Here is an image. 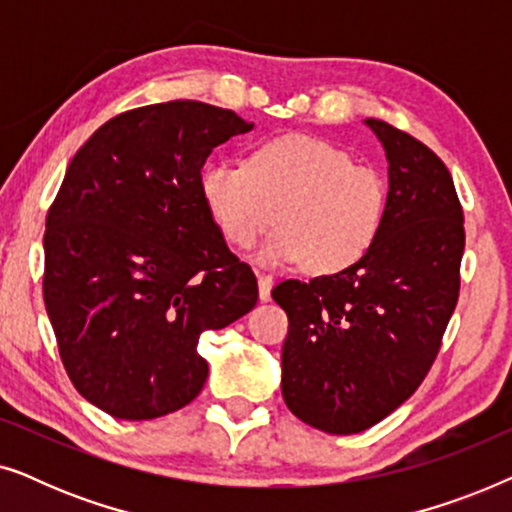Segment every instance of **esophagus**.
Instances as JSON below:
<instances>
[{"label":"esophagus","mask_w":512,"mask_h":512,"mask_svg":"<svg viewBox=\"0 0 512 512\" xmlns=\"http://www.w3.org/2000/svg\"><path fill=\"white\" fill-rule=\"evenodd\" d=\"M272 284H275V279L272 275H258V298L261 300H270V291H272Z\"/></svg>","instance_id":"1"}]
</instances>
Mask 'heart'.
I'll return each instance as SVG.
<instances>
[{
	"mask_svg": "<svg viewBox=\"0 0 512 512\" xmlns=\"http://www.w3.org/2000/svg\"><path fill=\"white\" fill-rule=\"evenodd\" d=\"M209 219L230 247L247 251L275 226L265 265H303L319 275L352 268L375 247L387 214L380 170L312 135L258 142L247 163L209 160L198 174Z\"/></svg>",
	"mask_w": 512,
	"mask_h": 512,
	"instance_id": "1",
	"label": "heart"
}]
</instances>
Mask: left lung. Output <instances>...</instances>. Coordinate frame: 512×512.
Listing matches in <instances>:
<instances>
[{"instance_id": "8db88e82", "label": "left lung", "mask_w": 512, "mask_h": 512, "mask_svg": "<svg viewBox=\"0 0 512 512\" xmlns=\"http://www.w3.org/2000/svg\"><path fill=\"white\" fill-rule=\"evenodd\" d=\"M389 160L387 214L352 268L286 279L272 298L289 317L282 396L326 433L366 431L415 394L459 298L464 212L443 160L394 125L366 118Z\"/></svg>"}]
</instances>
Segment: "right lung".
I'll return each instance as SVG.
<instances>
[{
  "mask_svg": "<svg viewBox=\"0 0 512 512\" xmlns=\"http://www.w3.org/2000/svg\"><path fill=\"white\" fill-rule=\"evenodd\" d=\"M254 128L195 100L118 114L76 151L46 216L44 303L76 391L116 419L184 408L205 331L247 314L254 272L209 219L198 174Z\"/></svg>",
  "mask_w": 512,
  "mask_h": 512,
  "instance_id": "obj_1",
  "label": "right lung"
}]
</instances>
